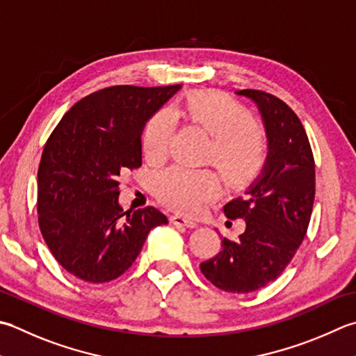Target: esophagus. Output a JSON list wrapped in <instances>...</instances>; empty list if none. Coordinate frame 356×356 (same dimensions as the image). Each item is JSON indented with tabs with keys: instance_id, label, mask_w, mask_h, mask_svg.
Instances as JSON below:
<instances>
[{
	"instance_id": "1",
	"label": "esophagus",
	"mask_w": 356,
	"mask_h": 356,
	"mask_svg": "<svg viewBox=\"0 0 356 356\" xmlns=\"http://www.w3.org/2000/svg\"><path fill=\"white\" fill-rule=\"evenodd\" d=\"M171 224L177 225V227H185V228H196L197 227V222L184 218V216H179V214L171 216Z\"/></svg>"
}]
</instances>
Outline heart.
<instances>
[{"instance_id": "heart-1", "label": "heart", "mask_w": 356, "mask_h": 356, "mask_svg": "<svg viewBox=\"0 0 356 356\" xmlns=\"http://www.w3.org/2000/svg\"><path fill=\"white\" fill-rule=\"evenodd\" d=\"M182 111L214 137L213 157L236 180L252 179L261 170L266 145L239 103L219 92H197L186 100ZM176 123L171 108L160 109L146 123L142 149L149 163H162L170 156ZM156 193L172 210L193 216L219 196L220 180L213 172L176 166L157 177Z\"/></svg>"}]
</instances>
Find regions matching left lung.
Segmentation results:
<instances>
[{
    "label": "left lung",
    "instance_id": "left-lung-1",
    "mask_svg": "<svg viewBox=\"0 0 356 356\" xmlns=\"http://www.w3.org/2000/svg\"><path fill=\"white\" fill-rule=\"evenodd\" d=\"M259 111L267 157L243 196L224 207L227 218H242L238 241L222 238V250L200 264L204 276L229 293H252L275 281L301 245L315 200V160L298 115L282 100L243 89Z\"/></svg>",
    "mask_w": 356,
    "mask_h": 356
}]
</instances>
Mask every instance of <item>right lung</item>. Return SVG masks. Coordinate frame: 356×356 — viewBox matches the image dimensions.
<instances>
[{
	"instance_id": "add662e5",
	"label": "right lung",
	"mask_w": 356,
	"mask_h": 356,
	"mask_svg": "<svg viewBox=\"0 0 356 356\" xmlns=\"http://www.w3.org/2000/svg\"><path fill=\"white\" fill-rule=\"evenodd\" d=\"M180 88L100 89L76 102L49 137L38 168V224L55 259L79 280H115L151 229L168 224L154 207L123 211L118 177L142 165L145 124Z\"/></svg>"
}]
</instances>
